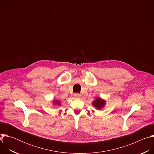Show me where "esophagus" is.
Segmentation results:
<instances>
[{
    "label": "esophagus",
    "mask_w": 154,
    "mask_h": 154,
    "mask_svg": "<svg viewBox=\"0 0 154 154\" xmlns=\"http://www.w3.org/2000/svg\"><path fill=\"white\" fill-rule=\"evenodd\" d=\"M74 97L75 98V99H79V98H80V94H74Z\"/></svg>",
    "instance_id": "1"
}]
</instances>
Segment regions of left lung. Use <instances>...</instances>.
<instances>
[{"instance_id":"8db88e82","label":"left lung","mask_w":154,"mask_h":154,"mask_svg":"<svg viewBox=\"0 0 154 154\" xmlns=\"http://www.w3.org/2000/svg\"><path fill=\"white\" fill-rule=\"evenodd\" d=\"M106 103L105 100L100 98V97H97L93 102L92 105L97 109H100L103 106H105Z\"/></svg>"}]
</instances>
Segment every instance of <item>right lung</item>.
I'll list each match as a JSON object with an SVG mask.
<instances>
[{"label": "right lung", "instance_id": "obj_1", "mask_svg": "<svg viewBox=\"0 0 154 154\" xmlns=\"http://www.w3.org/2000/svg\"><path fill=\"white\" fill-rule=\"evenodd\" d=\"M53 104L54 105H61V102L58 100H54L53 101Z\"/></svg>", "mask_w": 154, "mask_h": 154}]
</instances>
